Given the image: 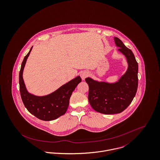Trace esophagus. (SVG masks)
Here are the masks:
<instances>
[{"instance_id":"34e87169","label":"esophagus","mask_w":160,"mask_h":160,"mask_svg":"<svg viewBox=\"0 0 160 160\" xmlns=\"http://www.w3.org/2000/svg\"><path fill=\"white\" fill-rule=\"evenodd\" d=\"M88 75L89 72L87 71H83L80 73V77L83 80H84L85 78L88 76Z\"/></svg>"}]
</instances>
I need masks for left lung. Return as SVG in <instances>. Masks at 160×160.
I'll list each match as a JSON object with an SVG mask.
<instances>
[{"mask_svg": "<svg viewBox=\"0 0 160 160\" xmlns=\"http://www.w3.org/2000/svg\"><path fill=\"white\" fill-rule=\"evenodd\" d=\"M118 51L126 58L128 69L114 83L99 82L88 77L85 81L89 86L88 101L91 106L104 114L120 113L132 101L138 86V64L132 51L118 37H114Z\"/></svg>", "mask_w": 160, "mask_h": 160, "instance_id": "left-lung-1", "label": "left lung"}]
</instances>
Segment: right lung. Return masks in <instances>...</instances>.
<instances>
[{
    "label": "right lung",
    "instance_id": "obj_1",
    "mask_svg": "<svg viewBox=\"0 0 160 160\" xmlns=\"http://www.w3.org/2000/svg\"><path fill=\"white\" fill-rule=\"evenodd\" d=\"M24 57L19 74V91L25 107L33 115L43 121H51L63 115L67 111L72 92L81 82L80 76L62 85L53 92L42 96H36L27 90L22 73L28 58L32 49Z\"/></svg>",
    "mask_w": 160,
    "mask_h": 160
}]
</instances>
